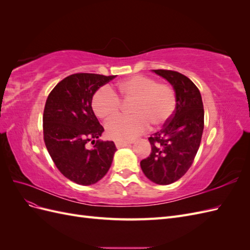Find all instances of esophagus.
I'll return each instance as SVG.
<instances>
[{
	"instance_id": "1",
	"label": "esophagus",
	"mask_w": 250,
	"mask_h": 250,
	"mask_svg": "<svg viewBox=\"0 0 250 250\" xmlns=\"http://www.w3.org/2000/svg\"><path fill=\"white\" fill-rule=\"evenodd\" d=\"M128 145H130V143H127V142H116V147L117 148H122V147H126Z\"/></svg>"
}]
</instances>
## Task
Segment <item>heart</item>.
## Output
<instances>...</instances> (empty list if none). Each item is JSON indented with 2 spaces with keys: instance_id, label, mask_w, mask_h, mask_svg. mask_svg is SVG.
Segmentation results:
<instances>
[{
  "instance_id": "heart-1",
  "label": "heart",
  "mask_w": 250,
  "mask_h": 250,
  "mask_svg": "<svg viewBox=\"0 0 250 250\" xmlns=\"http://www.w3.org/2000/svg\"><path fill=\"white\" fill-rule=\"evenodd\" d=\"M121 99L132 100L129 112L132 116H121L106 124V134L111 140L127 142L145 132L149 125L157 128L167 124L176 108V93L170 84L158 83L152 77L134 75L118 84L101 86L92 98L95 115L109 120L118 115Z\"/></svg>"
}]
</instances>
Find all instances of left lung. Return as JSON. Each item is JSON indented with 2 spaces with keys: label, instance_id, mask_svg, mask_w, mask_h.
I'll return each instance as SVG.
<instances>
[{
  "label": "left lung",
  "instance_id": "8db88e82",
  "mask_svg": "<svg viewBox=\"0 0 250 250\" xmlns=\"http://www.w3.org/2000/svg\"><path fill=\"white\" fill-rule=\"evenodd\" d=\"M175 89L176 108L167 124L148 138L150 155L141 161L146 177L157 185H170L190 169L199 149L204 109L198 87L185 75L171 70H154Z\"/></svg>",
  "mask_w": 250,
  "mask_h": 250
}]
</instances>
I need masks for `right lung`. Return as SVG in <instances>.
I'll return each instance as SVG.
<instances>
[{
	"label": "right lung",
	"mask_w": 250,
	"mask_h": 250,
	"mask_svg": "<svg viewBox=\"0 0 250 250\" xmlns=\"http://www.w3.org/2000/svg\"><path fill=\"white\" fill-rule=\"evenodd\" d=\"M116 76L76 73L51 90L42 116L43 141L57 169L82 186L94 185L109 170L113 142L97 140L104 131L92 108L96 90ZM92 142V149L87 144Z\"/></svg>",
	"instance_id": "1"
}]
</instances>
